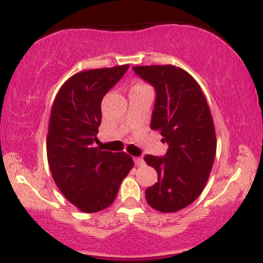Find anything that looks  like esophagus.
<instances>
[{
    "label": "esophagus",
    "mask_w": 263,
    "mask_h": 263,
    "mask_svg": "<svg viewBox=\"0 0 263 263\" xmlns=\"http://www.w3.org/2000/svg\"><path fill=\"white\" fill-rule=\"evenodd\" d=\"M134 161H135L136 165H143L144 164V161H143V158H142V157H135Z\"/></svg>",
    "instance_id": "1"
}]
</instances>
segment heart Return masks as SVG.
<instances>
[{
    "label": "heart",
    "instance_id": "obj_1",
    "mask_svg": "<svg viewBox=\"0 0 263 263\" xmlns=\"http://www.w3.org/2000/svg\"><path fill=\"white\" fill-rule=\"evenodd\" d=\"M136 86H143V85H136Z\"/></svg>",
    "mask_w": 263,
    "mask_h": 263
}]
</instances>
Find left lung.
Instances as JSON below:
<instances>
[{
    "label": "left lung",
    "mask_w": 263,
    "mask_h": 263,
    "mask_svg": "<svg viewBox=\"0 0 263 263\" xmlns=\"http://www.w3.org/2000/svg\"><path fill=\"white\" fill-rule=\"evenodd\" d=\"M141 79L155 87L151 128L168 143L165 156L147 155L144 161L158 174L146 189L153 209L174 213L188 206L203 192L216 153V136L209 105L199 84L174 65L134 66Z\"/></svg>",
    "instance_id": "1"
}]
</instances>
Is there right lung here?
<instances>
[{"label":"right lung","mask_w":263,"mask_h":263,"mask_svg":"<svg viewBox=\"0 0 263 263\" xmlns=\"http://www.w3.org/2000/svg\"><path fill=\"white\" fill-rule=\"evenodd\" d=\"M129 65L91 69L69 78L53 102L47 157L63 195L84 213L114 203L123 178L134 167L127 153L93 147L101 123V101Z\"/></svg>","instance_id":"add662e5"}]
</instances>
